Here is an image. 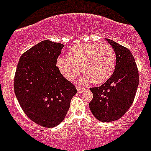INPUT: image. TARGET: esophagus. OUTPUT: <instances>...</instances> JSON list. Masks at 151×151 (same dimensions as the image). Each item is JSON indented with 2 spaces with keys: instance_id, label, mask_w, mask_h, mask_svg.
<instances>
[{
  "instance_id": "1",
  "label": "esophagus",
  "mask_w": 151,
  "mask_h": 151,
  "mask_svg": "<svg viewBox=\"0 0 151 151\" xmlns=\"http://www.w3.org/2000/svg\"><path fill=\"white\" fill-rule=\"evenodd\" d=\"M76 88H77V91H78V92L79 93V94H82V92L85 91V88H83L81 87V86H77Z\"/></svg>"
}]
</instances>
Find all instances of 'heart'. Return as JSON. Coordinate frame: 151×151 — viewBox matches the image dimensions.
Here are the masks:
<instances>
[{"label": "heart", "mask_w": 151, "mask_h": 151, "mask_svg": "<svg viewBox=\"0 0 151 151\" xmlns=\"http://www.w3.org/2000/svg\"><path fill=\"white\" fill-rule=\"evenodd\" d=\"M115 50L106 43L85 44L73 47L67 57H60L57 66L68 81H74L79 74L80 66L84 76L80 83L91 81L101 84L107 81L116 68Z\"/></svg>", "instance_id": "1"}]
</instances>
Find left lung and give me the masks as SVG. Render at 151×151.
I'll return each instance as SVG.
<instances>
[{"mask_svg": "<svg viewBox=\"0 0 151 151\" xmlns=\"http://www.w3.org/2000/svg\"><path fill=\"white\" fill-rule=\"evenodd\" d=\"M106 41L115 50V70L104 84L90 88L93 99L89 107L96 119L109 122L120 119L132 106L139 84V75L130 50L112 40L106 38Z\"/></svg>", "mask_w": 151, "mask_h": 151, "instance_id": "8db88e82", "label": "left lung"}]
</instances>
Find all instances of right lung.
<instances>
[{
	"label": "right lung",
	"instance_id": "add662e5",
	"mask_svg": "<svg viewBox=\"0 0 151 151\" xmlns=\"http://www.w3.org/2000/svg\"><path fill=\"white\" fill-rule=\"evenodd\" d=\"M64 47L43 41L22 54L14 77V92L31 120L53 128L63 120L77 90L64 78L57 60Z\"/></svg>",
	"mask_w": 151,
	"mask_h": 151
}]
</instances>
